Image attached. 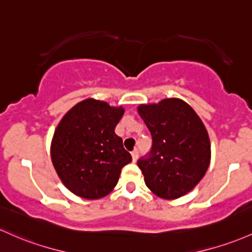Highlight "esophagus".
I'll list each match as a JSON object with an SVG mask.
<instances>
[{
    "instance_id": "1",
    "label": "esophagus",
    "mask_w": 252,
    "mask_h": 252,
    "mask_svg": "<svg viewBox=\"0 0 252 252\" xmlns=\"http://www.w3.org/2000/svg\"><path fill=\"white\" fill-rule=\"evenodd\" d=\"M137 157H139V152H137V149H135V151H132V152H131L132 161H136V160H137Z\"/></svg>"
}]
</instances>
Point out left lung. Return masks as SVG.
Instances as JSON below:
<instances>
[{"mask_svg": "<svg viewBox=\"0 0 252 252\" xmlns=\"http://www.w3.org/2000/svg\"><path fill=\"white\" fill-rule=\"evenodd\" d=\"M137 112L153 141L148 159L137 162L146 185L165 200L187 195L200 183L211 164V140L203 122L178 98L141 104Z\"/></svg>", "mask_w": 252, "mask_h": 252, "instance_id": "1", "label": "left lung"}]
</instances>
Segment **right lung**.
<instances>
[{
    "label": "right lung",
    "mask_w": 252,
    "mask_h": 252,
    "mask_svg": "<svg viewBox=\"0 0 252 252\" xmlns=\"http://www.w3.org/2000/svg\"><path fill=\"white\" fill-rule=\"evenodd\" d=\"M123 106L88 98L74 105L56 126L50 154L61 182L69 191L87 200L109 195L122 167L131 161L115 128Z\"/></svg>",
    "instance_id": "add662e5"
}]
</instances>
